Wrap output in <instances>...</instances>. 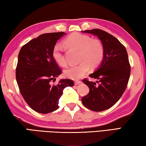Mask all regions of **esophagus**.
Segmentation results:
<instances>
[{
	"label": "esophagus",
	"mask_w": 146,
	"mask_h": 146,
	"mask_svg": "<svg viewBox=\"0 0 146 146\" xmlns=\"http://www.w3.org/2000/svg\"><path fill=\"white\" fill-rule=\"evenodd\" d=\"M74 83H75V85H78L81 84V81L80 80H75L74 81Z\"/></svg>",
	"instance_id": "34e87169"
}]
</instances>
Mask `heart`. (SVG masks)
Segmentation results:
<instances>
[{
    "label": "heart",
    "instance_id": "1",
    "mask_svg": "<svg viewBox=\"0 0 146 146\" xmlns=\"http://www.w3.org/2000/svg\"><path fill=\"white\" fill-rule=\"evenodd\" d=\"M64 44L80 51L78 60L80 62L66 69L64 71L66 77L78 80L86 75L90 66L91 68H95L102 62L104 49L102 42L98 39H91L90 36L86 35L75 33L66 39ZM53 56L59 66L62 67L67 66V61L64 55V48L61 44H56L54 46Z\"/></svg>",
    "mask_w": 146,
    "mask_h": 146
}]
</instances>
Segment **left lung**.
Returning a JSON list of instances; mask_svg holds the SVG:
<instances>
[{"mask_svg":"<svg viewBox=\"0 0 146 146\" xmlns=\"http://www.w3.org/2000/svg\"><path fill=\"white\" fill-rule=\"evenodd\" d=\"M82 32L97 36L104 49L102 62L90 75V77L97 80H83L90 88V93L82 98L86 108L94 111H102L117 103L126 89L131 71L127 53L120 41L107 32L98 29Z\"/></svg>","mask_w":146,"mask_h":146,"instance_id":"8db88e82","label":"left lung"}]
</instances>
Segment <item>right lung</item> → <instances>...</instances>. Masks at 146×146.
<instances>
[{"instance_id":"add662e5","label":"right lung","mask_w":146,"mask_h":146,"mask_svg":"<svg viewBox=\"0 0 146 146\" xmlns=\"http://www.w3.org/2000/svg\"><path fill=\"white\" fill-rule=\"evenodd\" d=\"M64 32L44 33L22 47L18 56L16 80L24 99L35 111L46 114L58 108L64 88L73 86L70 79L52 81L60 75L53 56V49Z\"/></svg>"}]
</instances>
